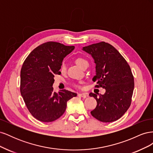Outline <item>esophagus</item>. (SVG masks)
Returning a JSON list of instances; mask_svg holds the SVG:
<instances>
[{
  "instance_id": "1",
  "label": "esophagus",
  "mask_w": 153,
  "mask_h": 153,
  "mask_svg": "<svg viewBox=\"0 0 153 153\" xmlns=\"http://www.w3.org/2000/svg\"><path fill=\"white\" fill-rule=\"evenodd\" d=\"M78 96L82 97V98H85L87 96V93H80V94H78Z\"/></svg>"
}]
</instances>
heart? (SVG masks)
Listing matches in <instances>:
<instances>
[{"instance_id": "obj_1", "label": "heart", "mask_w": 153, "mask_h": 153, "mask_svg": "<svg viewBox=\"0 0 153 153\" xmlns=\"http://www.w3.org/2000/svg\"><path fill=\"white\" fill-rule=\"evenodd\" d=\"M75 62L76 63L77 65L79 66L80 68H83V67H84V66L85 65V64L88 63V62L86 61V60L84 58H82V57H78L77 58L76 60H75ZM61 70L62 71H64V70H65V65L63 64L61 66Z\"/></svg>"}]
</instances>
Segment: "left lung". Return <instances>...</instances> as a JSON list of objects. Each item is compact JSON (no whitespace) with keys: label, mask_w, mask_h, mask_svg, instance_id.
<instances>
[{"label":"left lung","mask_w":153,"mask_h":153,"mask_svg":"<svg viewBox=\"0 0 153 153\" xmlns=\"http://www.w3.org/2000/svg\"><path fill=\"white\" fill-rule=\"evenodd\" d=\"M82 50L90 54L96 64V75L92 81L96 87L105 89V93L97 97L91 115L98 121L111 123L121 118L129 108L134 89V78L126 60L113 46L102 41L84 47Z\"/></svg>","instance_id":"left-lung-1"}]
</instances>
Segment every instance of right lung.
Wrapping results in <instances>:
<instances>
[{"label": "right lung", "mask_w": 153, "mask_h": 153, "mask_svg": "<svg viewBox=\"0 0 153 153\" xmlns=\"http://www.w3.org/2000/svg\"><path fill=\"white\" fill-rule=\"evenodd\" d=\"M74 49V46L50 41L32 50L23 64L21 95L32 116L41 122H52L62 116L67 101L77 95L66 89L57 93L52 87L54 76L61 73L64 58Z\"/></svg>", "instance_id": "right-lung-1"}]
</instances>
